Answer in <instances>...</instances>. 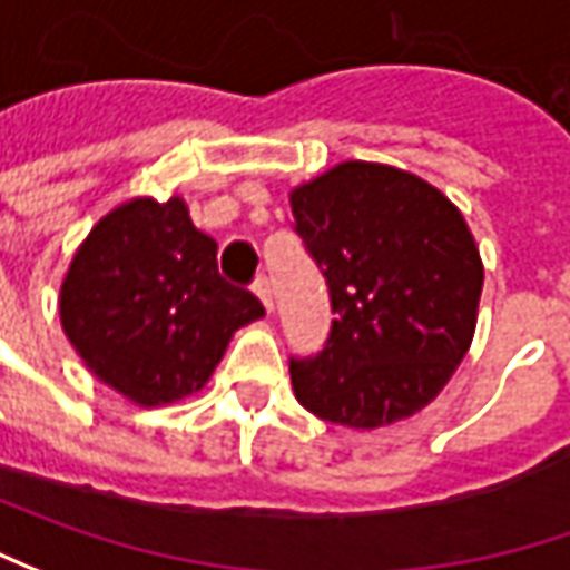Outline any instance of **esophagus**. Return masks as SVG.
I'll list each match as a JSON object with an SVG mask.
<instances>
[{
  "label": "esophagus",
  "instance_id": "34e87169",
  "mask_svg": "<svg viewBox=\"0 0 570 570\" xmlns=\"http://www.w3.org/2000/svg\"><path fill=\"white\" fill-rule=\"evenodd\" d=\"M252 289H255V296H258V299H262V305H265L267 312H271V308H274V289H271V281H267L265 274H262V277H255Z\"/></svg>",
  "mask_w": 570,
  "mask_h": 570
}]
</instances>
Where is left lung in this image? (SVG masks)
<instances>
[{
    "mask_svg": "<svg viewBox=\"0 0 570 570\" xmlns=\"http://www.w3.org/2000/svg\"><path fill=\"white\" fill-rule=\"evenodd\" d=\"M334 322L289 379L308 413L350 429L413 416L470 350L480 248L461 210L403 169L350 160L289 195Z\"/></svg>",
    "mask_w": 570,
    "mask_h": 570,
    "instance_id": "obj_1",
    "label": "left lung"
}]
</instances>
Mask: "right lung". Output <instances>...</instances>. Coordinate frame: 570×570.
<instances>
[{
  "label": "right lung",
  "mask_w": 570,
  "mask_h": 570,
  "mask_svg": "<svg viewBox=\"0 0 570 570\" xmlns=\"http://www.w3.org/2000/svg\"><path fill=\"white\" fill-rule=\"evenodd\" d=\"M59 315L88 368L141 406L202 391L236 327L265 305L217 271V243L179 198H135L90 229Z\"/></svg>",
  "instance_id": "1"
}]
</instances>
